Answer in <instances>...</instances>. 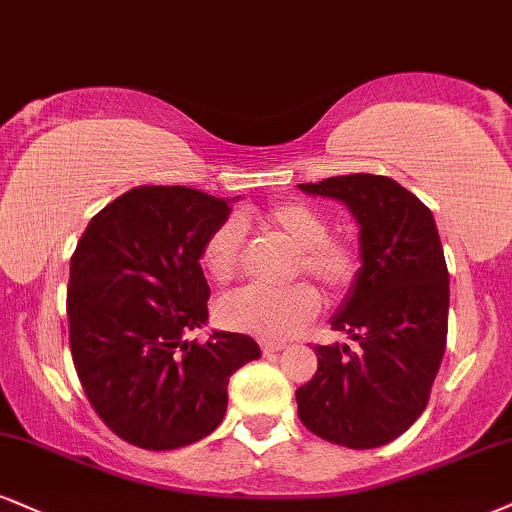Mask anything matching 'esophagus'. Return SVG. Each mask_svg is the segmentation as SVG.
Wrapping results in <instances>:
<instances>
[{
    "label": "esophagus",
    "mask_w": 512,
    "mask_h": 512,
    "mask_svg": "<svg viewBox=\"0 0 512 512\" xmlns=\"http://www.w3.org/2000/svg\"><path fill=\"white\" fill-rule=\"evenodd\" d=\"M285 349V344L282 342H261V351L266 353V356H270V353H277Z\"/></svg>",
    "instance_id": "obj_1"
}]
</instances>
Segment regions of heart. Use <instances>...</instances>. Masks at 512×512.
<instances>
[{
    "mask_svg": "<svg viewBox=\"0 0 512 512\" xmlns=\"http://www.w3.org/2000/svg\"><path fill=\"white\" fill-rule=\"evenodd\" d=\"M244 227L277 237L294 249L292 275H308L327 289H344L358 273V254L351 242L330 235L320 208L301 199L275 201L266 208L242 211L220 223L201 246V268L218 285L235 277L242 261ZM218 320L237 332L266 339L292 337L318 313V296L308 285L268 289L249 285L218 301Z\"/></svg>",
    "mask_w": 512,
    "mask_h": 512,
    "instance_id": "heart-1",
    "label": "heart"
}]
</instances>
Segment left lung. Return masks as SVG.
<instances>
[{
  "mask_svg": "<svg viewBox=\"0 0 512 512\" xmlns=\"http://www.w3.org/2000/svg\"><path fill=\"white\" fill-rule=\"evenodd\" d=\"M299 189L349 208L363 261L330 320L358 351L315 346L318 370L296 389L299 420L332 444L377 449L420 418L444 358L449 268L437 225L430 208L384 175H337Z\"/></svg>",
  "mask_w": 512,
  "mask_h": 512,
  "instance_id": "obj_1",
  "label": "left lung"
}]
</instances>
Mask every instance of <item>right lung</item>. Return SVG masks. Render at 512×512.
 Returning <instances> with one entry per match:
<instances>
[{
  "label": "right lung",
  "instance_id": "add662e5",
  "mask_svg": "<svg viewBox=\"0 0 512 512\" xmlns=\"http://www.w3.org/2000/svg\"><path fill=\"white\" fill-rule=\"evenodd\" d=\"M230 211V199L199 189L142 185L104 206L75 246V372L104 425L132 446L170 451L208 437L223 422L230 375L261 356L246 334L185 339L208 320L201 246Z\"/></svg>",
  "mask_w": 512,
  "mask_h": 512
}]
</instances>
